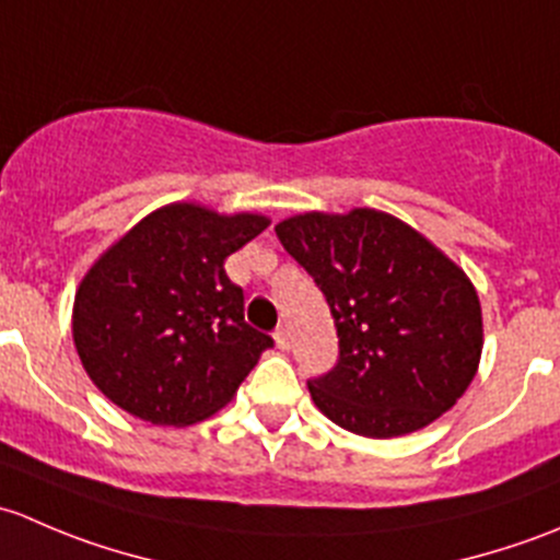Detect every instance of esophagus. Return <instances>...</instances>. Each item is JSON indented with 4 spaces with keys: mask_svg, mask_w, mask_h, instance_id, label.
<instances>
[{
    "mask_svg": "<svg viewBox=\"0 0 560 560\" xmlns=\"http://www.w3.org/2000/svg\"><path fill=\"white\" fill-rule=\"evenodd\" d=\"M273 338H276V347H279V349L290 347V330H287V327H276Z\"/></svg>",
    "mask_w": 560,
    "mask_h": 560,
    "instance_id": "1",
    "label": "esophagus"
}]
</instances>
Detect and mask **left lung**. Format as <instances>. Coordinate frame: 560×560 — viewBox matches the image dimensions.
Masks as SVG:
<instances>
[{
	"instance_id": "left-lung-1",
	"label": "left lung",
	"mask_w": 560,
	"mask_h": 560,
	"mask_svg": "<svg viewBox=\"0 0 560 560\" xmlns=\"http://www.w3.org/2000/svg\"><path fill=\"white\" fill-rule=\"evenodd\" d=\"M276 235L336 322V365L308 380L322 415L360 436L389 439L453 409L482 354L479 298L453 259L374 208L303 213Z\"/></svg>"
}]
</instances>
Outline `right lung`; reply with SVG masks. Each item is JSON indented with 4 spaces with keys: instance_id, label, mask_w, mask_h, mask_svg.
<instances>
[{
    "instance_id": "add662e5",
    "label": "right lung",
    "mask_w": 560,
    "mask_h": 560,
    "mask_svg": "<svg viewBox=\"0 0 560 560\" xmlns=\"http://www.w3.org/2000/svg\"><path fill=\"white\" fill-rule=\"evenodd\" d=\"M268 219L173 202L97 259L75 295L72 336L92 382L154 425H191L222 409L273 338L244 319L224 259Z\"/></svg>"
}]
</instances>
